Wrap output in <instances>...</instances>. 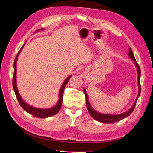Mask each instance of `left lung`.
<instances>
[{"label": "left lung", "mask_w": 153, "mask_h": 153, "mask_svg": "<svg viewBox=\"0 0 153 153\" xmlns=\"http://www.w3.org/2000/svg\"><path fill=\"white\" fill-rule=\"evenodd\" d=\"M128 56L130 57L134 62V64H135V66L137 68V73H138V96L137 97V98L135 100V103L131 107L129 108L126 112H125L124 113L117 114V115H112V114H102V113H100L96 111L92 107L89 101V98H88V95L86 92V91L85 89H84V92L85 96V98H86V105H87V108L88 110V112L90 114L91 116L96 121H98L100 123H105V124H110V123H114L117 121H120V120H122L124 118H126L128 117L129 115H130L135 108V106L136 105L137 101L139 97L140 94V91H141V87H140V67L138 66V64H137L135 56L133 53L132 50L131 48H129V52H128Z\"/></svg>", "instance_id": "left-lung-1"}]
</instances>
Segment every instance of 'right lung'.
<instances>
[{
	"label": "right lung",
	"mask_w": 153,
	"mask_h": 153,
	"mask_svg": "<svg viewBox=\"0 0 153 153\" xmlns=\"http://www.w3.org/2000/svg\"><path fill=\"white\" fill-rule=\"evenodd\" d=\"M44 29H41L37 30L35 32L40 31V30H43ZM24 45L22 46V47L20 50L19 52H18V54L16 55V57L15 59V62H14V75H13V87L14 91L15 92V94L16 96V98L19 102V104L22 107V108L25 110L27 112H28L30 114H32L33 116L38 117V118H47L50 116H52V115H54L56 114L59 112V110L61 109V105L62 103V100H63V92L64 90V88L66 87V85L67 84V83L68 82L69 78H71V75L69 76L66 78V80L64 81L63 84L60 89L59 92V100L57 101V104L55 105L52 108H36L34 107V106H32L29 105V104H27L25 101H24L22 98V96H20L19 92H18V87H17V84H16V62H17V59L18 57V55L20 53L22 50L24 48Z\"/></svg>",
	"instance_id": "1"
}]
</instances>
